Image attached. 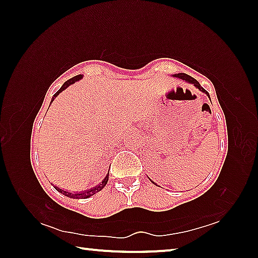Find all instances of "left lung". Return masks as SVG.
<instances>
[{"label": "left lung", "mask_w": 258, "mask_h": 258, "mask_svg": "<svg viewBox=\"0 0 258 258\" xmlns=\"http://www.w3.org/2000/svg\"><path fill=\"white\" fill-rule=\"evenodd\" d=\"M173 77H177V78H180V80H183L184 82H186V83H189V84H192L194 85L195 87H197V89L199 90V91H202L203 93H205V94H207V97L209 98V94H208V92L206 90L204 89V87H202V85L199 84L198 83V81L197 80H195L194 77H191V76H189V75H186V74H183V73H178V74H175V75H173ZM160 166V165H159ZM158 165L156 166V168H155V172H157L158 173V170H157L156 168L159 167ZM156 173V174H157ZM149 180H150V177H149ZM151 181V180H150ZM152 183H154V184H156V183L154 182V181H151ZM157 185V184H156Z\"/></svg>", "instance_id": "8db88e82"}]
</instances>
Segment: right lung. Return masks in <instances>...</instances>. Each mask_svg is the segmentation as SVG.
Returning a JSON list of instances; mask_svg holds the SVG:
<instances>
[{"label":"right lung","mask_w":258,"mask_h":258,"mask_svg":"<svg viewBox=\"0 0 258 258\" xmlns=\"http://www.w3.org/2000/svg\"><path fill=\"white\" fill-rule=\"evenodd\" d=\"M82 78H83V75H77V76H75V77L71 78V80H68L67 82H64L63 85L61 86L60 89H59V91H56L55 94L53 95V97H52L50 104H51L52 102H53V100H54L56 97H58L59 93L62 92L63 90H66L68 86H71L72 84H74V83L81 81ZM108 180H109V172H108V174L106 175V177H104L103 180L99 183V184H97V185L93 186V187H91V189H89V190H85V191H82V192H72V191H68V190H63L62 187H59V186H56V185H53V186H54V189H55L56 191L60 192V194H62L63 196H66V197H68V198H73V199H86V198H90L91 196L98 194L99 191H101V190L103 189V187L106 186Z\"/></svg>","instance_id":"add662e5"}]
</instances>
